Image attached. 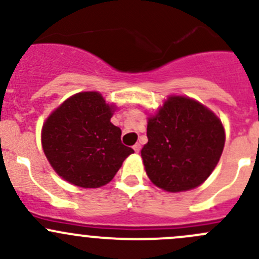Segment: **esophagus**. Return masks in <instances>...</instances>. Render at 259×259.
I'll list each match as a JSON object with an SVG mask.
<instances>
[{"mask_svg":"<svg viewBox=\"0 0 259 259\" xmlns=\"http://www.w3.org/2000/svg\"><path fill=\"white\" fill-rule=\"evenodd\" d=\"M133 149H134L135 153H139L140 149H142V146H140V144H138V143H137V144H135L134 146H133Z\"/></svg>","mask_w":259,"mask_h":259,"instance_id":"34e87169","label":"esophagus"}]
</instances>
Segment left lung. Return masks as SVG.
<instances>
[{"mask_svg": "<svg viewBox=\"0 0 259 259\" xmlns=\"http://www.w3.org/2000/svg\"><path fill=\"white\" fill-rule=\"evenodd\" d=\"M148 143L142 149L146 176L169 193L192 190L213 173L223 153L222 120L199 101L169 95L148 116Z\"/></svg>", "mask_w": 259, "mask_h": 259, "instance_id": "left-lung-1", "label": "left lung"}]
</instances>
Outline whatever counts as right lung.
<instances>
[{
  "label": "right lung",
  "mask_w": 259,
  "mask_h": 259,
  "mask_svg": "<svg viewBox=\"0 0 259 259\" xmlns=\"http://www.w3.org/2000/svg\"><path fill=\"white\" fill-rule=\"evenodd\" d=\"M115 104L98 91H81L60 104L41 129V144L57 176L80 188H100L134 153L121 144V130L110 121Z\"/></svg>",
  "instance_id": "add662e5"
}]
</instances>
